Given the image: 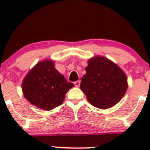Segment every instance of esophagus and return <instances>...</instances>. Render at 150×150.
Listing matches in <instances>:
<instances>
[{"instance_id": "1", "label": "esophagus", "mask_w": 150, "mask_h": 150, "mask_svg": "<svg viewBox=\"0 0 150 150\" xmlns=\"http://www.w3.org/2000/svg\"><path fill=\"white\" fill-rule=\"evenodd\" d=\"M74 84H75V86H76V87H79L80 84H81V81H75V82H74Z\"/></svg>"}]
</instances>
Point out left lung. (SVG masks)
<instances>
[{"instance_id": "1", "label": "left lung", "mask_w": 150, "mask_h": 150, "mask_svg": "<svg viewBox=\"0 0 150 150\" xmlns=\"http://www.w3.org/2000/svg\"><path fill=\"white\" fill-rule=\"evenodd\" d=\"M81 89L87 100L97 108H110L121 100L128 88V79L120 67L109 59L95 56L88 61Z\"/></svg>"}]
</instances>
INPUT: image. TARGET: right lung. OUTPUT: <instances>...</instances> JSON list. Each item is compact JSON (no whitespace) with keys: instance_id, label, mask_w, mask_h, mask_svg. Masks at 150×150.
<instances>
[{"instance_id":"add662e5","label":"right lung","mask_w":150,"mask_h":150,"mask_svg":"<svg viewBox=\"0 0 150 150\" xmlns=\"http://www.w3.org/2000/svg\"><path fill=\"white\" fill-rule=\"evenodd\" d=\"M74 86L55 68L54 62H39L27 74L22 84L25 99L38 108L51 110L61 105L67 92Z\"/></svg>"}]
</instances>
